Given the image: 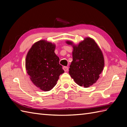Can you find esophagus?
<instances>
[{
  "mask_svg": "<svg viewBox=\"0 0 127 127\" xmlns=\"http://www.w3.org/2000/svg\"><path fill=\"white\" fill-rule=\"evenodd\" d=\"M63 69H64V70L65 71H67L68 70V69H69V68L68 66H64L63 67Z\"/></svg>",
  "mask_w": 127,
  "mask_h": 127,
  "instance_id": "1",
  "label": "esophagus"
}]
</instances>
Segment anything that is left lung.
I'll list each match as a JSON object with an SVG mask.
<instances>
[{"label":"left lung","mask_w":127,"mask_h":127,"mask_svg":"<svg viewBox=\"0 0 127 127\" xmlns=\"http://www.w3.org/2000/svg\"><path fill=\"white\" fill-rule=\"evenodd\" d=\"M66 43L72 45L70 41ZM104 66L103 55L94 40L87 37L78 46L73 45L69 74L78 85L87 88L95 83Z\"/></svg>","instance_id":"8db88e82"}]
</instances>
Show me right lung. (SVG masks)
<instances>
[{
  "label": "right lung",
  "mask_w": 127,
  "mask_h": 127,
  "mask_svg": "<svg viewBox=\"0 0 127 127\" xmlns=\"http://www.w3.org/2000/svg\"><path fill=\"white\" fill-rule=\"evenodd\" d=\"M55 50L54 44L40 40L32 46L26 57V68L31 80L44 91L52 90L64 72Z\"/></svg>",
  "instance_id": "1"
}]
</instances>
